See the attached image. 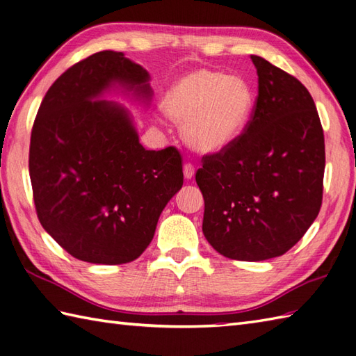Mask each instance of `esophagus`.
<instances>
[{
    "label": "esophagus",
    "mask_w": 356,
    "mask_h": 356,
    "mask_svg": "<svg viewBox=\"0 0 356 356\" xmlns=\"http://www.w3.org/2000/svg\"><path fill=\"white\" fill-rule=\"evenodd\" d=\"M184 176H185L186 180L193 179V176H194V166L191 163H185V166H184Z\"/></svg>",
    "instance_id": "obj_1"
}]
</instances>
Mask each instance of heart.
I'll return each mask as SVG.
<instances>
[{
  "label": "heart",
  "instance_id": "heart-1",
  "mask_svg": "<svg viewBox=\"0 0 356 356\" xmlns=\"http://www.w3.org/2000/svg\"><path fill=\"white\" fill-rule=\"evenodd\" d=\"M252 105L254 92L246 79L200 69L185 74L166 92L163 111L172 120L185 122L188 145L213 154L238 138Z\"/></svg>",
  "mask_w": 356,
  "mask_h": 356
}]
</instances>
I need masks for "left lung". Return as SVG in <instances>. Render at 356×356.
I'll return each mask as SVG.
<instances>
[{
    "label": "left lung",
    "instance_id": "8db88e82",
    "mask_svg": "<svg viewBox=\"0 0 356 356\" xmlns=\"http://www.w3.org/2000/svg\"><path fill=\"white\" fill-rule=\"evenodd\" d=\"M259 96L243 133L202 159L203 234L218 254L261 261L283 255L320 213L326 153L311 93L292 74L251 55Z\"/></svg>",
    "mask_w": 356,
    "mask_h": 356
}]
</instances>
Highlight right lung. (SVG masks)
<instances>
[{
  "label": "right lung",
  "instance_id": "1",
  "mask_svg": "<svg viewBox=\"0 0 356 356\" xmlns=\"http://www.w3.org/2000/svg\"><path fill=\"white\" fill-rule=\"evenodd\" d=\"M148 81V72L122 51H97L53 82L38 110L29 151L36 214L74 259H138L184 185L179 149H145L130 113L99 99L118 84L149 102Z\"/></svg>",
  "mask_w": 356,
  "mask_h": 356
}]
</instances>
